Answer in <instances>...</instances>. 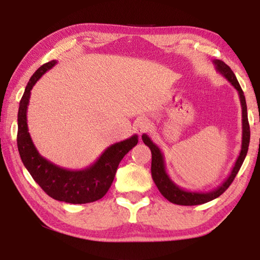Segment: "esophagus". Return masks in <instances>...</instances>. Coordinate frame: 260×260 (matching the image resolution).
<instances>
[{
	"label": "esophagus",
	"instance_id": "1",
	"mask_svg": "<svg viewBox=\"0 0 260 260\" xmlns=\"http://www.w3.org/2000/svg\"><path fill=\"white\" fill-rule=\"evenodd\" d=\"M150 127H151V121L148 119V118H140V119L136 120L134 124V128L140 135L145 133V132H148L150 129Z\"/></svg>",
	"mask_w": 260,
	"mask_h": 260
}]
</instances>
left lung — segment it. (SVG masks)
Returning <instances> with one entry per match:
<instances>
[{
	"label": "left lung",
	"mask_w": 260,
	"mask_h": 260,
	"mask_svg": "<svg viewBox=\"0 0 260 260\" xmlns=\"http://www.w3.org/2000/svg\"><path fill=\"white\" fill-rule=\"evenodd\" d=\"M216 66V70L218 72L221 76L225 77L231 83V85L237 89L240 98V103H241L242 108V143H241V151L235 161L234 166L231 171L229 177L220 184V185L214 188L209 192H196V191H187L184 188L179 187L176 183H174L171 176L168 175L166 172V165H165V158L159 149V146L153 143L148 135L143 134L142 140L145 145H148L151 150V154H152V161H151V175L155 185H157L160 193L166 198L168 201L173 202L175 205H182V206H196V205H202L206 202H209L211 200L218 198L220 194L228 190V187L232 184L233 179L237 176L238 172L241 168L242 164L244 161L245 155L248 152V146L250 142V127L248 121V112H247V103H245V98L241 86L238 82L237 77H235L234 73L232 72L228 64L221 60H214L212 61Z\"/></svg>",
	"instance_id": "left-lung-1"
}]
</instances>
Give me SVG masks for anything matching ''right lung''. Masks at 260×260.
<instances>
[{
	"label": "right lung",
	"instance_id": "right-lung-1",
	"mask_svg": "<svg viewBox=\"0 0 260 260\" xmlns=\"http://www.w3.org/2000/svg\"><path fill=\"white\" fill-rule=\"evenodd\" d=\"M55 63L56 61L52 60L36 70L28 82L19 103L17 135L19 154L23 166L46 194L68 204H88L101 199L109 190L114 182L118 165L125 154L138 144L139 136L135 134L129 139L108 146L94 164L81 171H70L56 166L50 160L42 157L28 132L27 108L29 105L32 86Z\"/></svg>",
	"mask_w": 260,
	"mask_h": 260
}]
</instances>
